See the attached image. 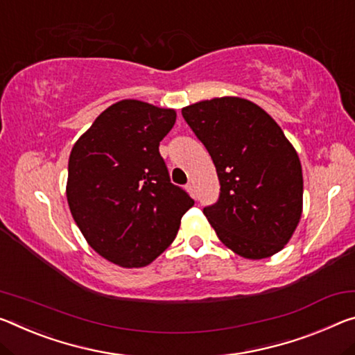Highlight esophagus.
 <instances>
[{
	"instance_id": "esophagus-1",
	"label": "esophagus",
	"mask_w": 355,
	"mask_h": 355,
	"mask_svg": "<svg viewBox=\"0 0 355 355\" xmlns=\"http://www.w3.org/2000/svg\"><path fill=\"white\" fill-rule=\"evenodd\" d=\"M187 189H188V193L194 198V196H196V187H194V182H189V183L187 184Z\"/></svg>"
}]
</instances>
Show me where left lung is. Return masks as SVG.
Returning a JSON list of instances; mask_svg holds the SVG:
<instances>
[{"mask_svg":"<svg viewBox=\"0 0 355 355\" xmlns=\"http://www.w3.org/2000/svg\"><path fill=\"white\" fill-rule=\"evenodd\" d=\"M205 145L221 184L204 215L218 239L245 259H266L288 245L303 208L302 164L283 129L266 110L237 96L182 109Z\"/></svg>","mask_w":355,"mask_h":355,"instance_id":"left-lung-1","label":"left lung"}]
</instances>
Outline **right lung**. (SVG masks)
<instances>
[{
  "label": "right lung",
  "mask_w": 355,
  "mask_h": 355,
  "mask_svg": "<svg viewBox=\"0 0 355 355\" xmlns=\"http://www.w3.org/2000/svg\"><path fill=\"white\" fill-rule=\"evenodd\" d=\"M177 112L137 99L112 104L78 137L66 198L88 245L125 268L145 267L168 248L194 200L171 183L159 142Z\"/></svg>",
  "instance_id": "1"
}]
</instances>
